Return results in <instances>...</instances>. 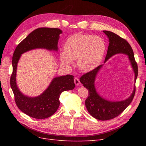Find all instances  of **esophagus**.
<instances>
[{
	"mask_svg": "<svg viewBox=\"0 0 146 146\" xmlns=\"http://www.w3.org/2000/svg\"><path fill=\"white\" fill-rule=\"evenodd\" d=\"M74 82H75V85H76V86L79 85H80V82L79 79H78V78H75V79H74Z\"/></svg>",
	"mask_w": 146,
	"mask_h": 146,
	"instance_id": "obj_1",
	"label": "esophagus"
}]
</instances>
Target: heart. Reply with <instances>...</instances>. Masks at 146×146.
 <instances>
[{"label": "heart", "mask_w": 146, "mask_h": 146, "mask_svg": "<svg viewBox=\"0 0 146 146\" xmlns=\"http://www.w3.org/2000/svg\"><path fill=\"white\" fill-rule=\"evenodd\" d=\"M106 45L98 36L76 33L68 38L60 52L63 65L71 66L76 60L77 67L82 72H88L97 67L103 59Z\"/></svg>", "instance_id": "heart-1"}]
</instances>
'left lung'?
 <instances>
[{
    "instance_id": "8db88e82",
    "label": "left lung",
    "mask_w": 146,
    "mask_h": 146,
    "mask_svg": "<svg viewBox=\"0 0 146 146\" xmlns=\"http://www.w3.org/2000/svg\"><path fill=\"white\" fill-rule=\"evenodd\" d=\"M103 32L108 37L109 41L104 63L113 55L117 54L127 55L132 70L134 72V83L135 84L138 75V67L137 64L135 61L134 52L131 45L125 39L120 38L116 34L108 31H103ZM103 65H100L95 69L82 76L80 81L88 90V97L85 100V105L89 113L98 120H107L119 115L129 106L134 98L135 86L134 84L132 94L125 100L110 101L103 98L97 93L95 85L96 77Z\"/></svg>"
}]
</instances>
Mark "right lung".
Segmentation results:
<instances>
[{"label":"right lung","instance_id":"add662e5","mask_svg":"<svg viewBox=\"0 0 146 146\" xmlns=\"http://www.w3.org/2000/svg\"><path fill=\"white\" fill-rule=\"evenodd\" d=\"M62 31L58 28L41 27L31 33L15 48L12 56V73L11 86L17 107L27 115L35 119H43L53 115L60 106V96L64 91L75 88L73 75L55 77L46 90L35 97L24 95L18 88L16 73L18 61L24 52L35 49H46L58 51V43Z\"/></svg>","mask_w":146,"mask_h":146}]
</instances>
